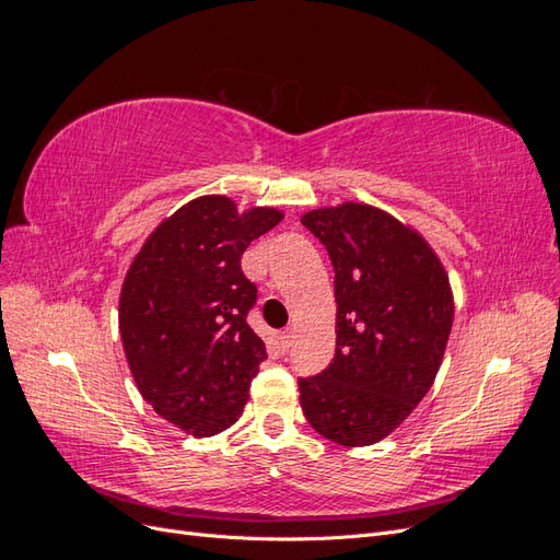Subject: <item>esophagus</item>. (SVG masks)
Masks as SVG:
<instances>
[{
  "mask_svg": "<svg viewBox=\"0 0 560 560\" xmlns=\"http://www.w3.org/2000/svg\"><path fill=\"white\" fill-rule=\"evenodd\" d=\"M280 346H282L284 352L294 346V334H292V329H284V331L280 334Z\"/></svg>",
  "mask_w": 560,
  "mask_h": 560,
  "instance_id": "34e87169",
  "label": "esophagus"
}]
</instances>
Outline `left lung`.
Segmentation results:
<instances>
[{"mask_svg":"<svg viewBox=\"0 0 560 560\" xmlns=\"http://www.w3.org/2000/svg\"><path fill=\"white\" fill-rule=\"evenodd\" d=\"M334 264L336 354L301 378L311 428L341 446L395 432L428 395L453 327V290L436 252L389 212L346 200L301 217Z\"/></svg>","mask_w":560,"mask_h":560,"instance_id":"obj_1","label":"left lung"}]
</instances>
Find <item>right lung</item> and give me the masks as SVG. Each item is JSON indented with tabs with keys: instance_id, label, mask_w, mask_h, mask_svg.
I'll return each mask as SVG.
<instances>
[{
	"instance_id": "1",
	"label": "right lung",
	"mask_w": 560,
	"mask_h": 560,
	"mask_svg": "<svg viewBox=\"0 0 560 560\" xmlns=\"http://www.w3.org/2000/svg\"><path fill=\"white\" fill-rule=\"evenodd\" d=\"M284 212L238 210L222 194L165 217L135 254L118 296V331L140 395L163 420L212 436L243 416L266 346L247 325L257 301L241 268Z\"/></svg>"
}]
</instances>
